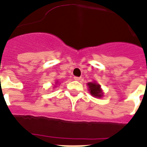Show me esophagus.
I'll list each match as a JSON object with an SVG mask.
<instances>
[{
  "label": "esophagus",
  "mask_w": 147,
  "mask_h": 147,
  "mask_svg": "<svg viewBox=\"0 0 147 147\" xmlns=\"http://www.w3.org/2000/svg\"><path fill=\"white\" fill-rule=\"evenodd\" d=\"M74 79L76 81H79L81 80V77H76V76H75V77H74Z\"/></svg>",
  "instance_id": "34e87169"
}]
</instances>
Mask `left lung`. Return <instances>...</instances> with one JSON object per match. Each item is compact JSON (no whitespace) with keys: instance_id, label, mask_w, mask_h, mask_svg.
<instances>
[{"instance_id":"8db88e82","label":"left lung","mask_w":147,"mask_h":147,"mask_svg":"<svg viewBox=\"0 0 147 147\" xmlns=\"http://www.w3.org/2000/svg\"><path fill=\"white\" fill-rule=\"evenodd\" d=\"M88 86L90 94L93 97L101 98L103 96L102 90L100 88V85L99 84L96 83L95 82H93L88 83Z\"/></svg>"}]
</instances>
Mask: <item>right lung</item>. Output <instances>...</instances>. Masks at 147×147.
<instances>
[{
	"label": "right lung",
	"instance_id": "right-lung-1",
	"mask_svg": "<svg viewBox=\"0 0 147 147\" xmlns=\"http://www.w3.org/2000/svg\"><path fill=\"white\" fill-rule=\"evenodd\" d=\"M55 84H58V82H55Z\"/></svg>",
	"mask_w": 147,
	"mask_h": 147
}]
</instances>
